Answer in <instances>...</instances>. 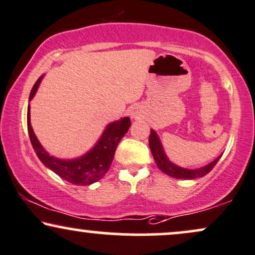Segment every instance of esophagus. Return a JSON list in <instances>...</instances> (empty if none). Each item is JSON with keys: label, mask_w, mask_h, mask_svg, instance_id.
I'll return each mask as SVG.
<instances>
[{"label": "esophagus", "mask_w": 255, "mask_h": 255, "mask_svg": "<svg viewBox=\"0 0 255 255\" xmlns=\"http://www.w3.org/2000/svg\"><path fill=\"white\" fill-rule=\"evenodd\" d=\"M130 116H131V118H133V119H139L141 115H140L139 110H136L135 108H134V109L130 112Z\"/></svg>", "instance_id": "34e87169"}]
</instances>
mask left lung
<instances>
[{
  "label": "left lung",
  "mask_w": 255,
  "mask_h": 255,
  "mask_svg": "<svg viewBox=\"0 0 255 255\" xmlns=\"http://www.w3.org/2000/svg\"><path fill=\"white\" fill-rule=\"evenodd\" d=\"M148 143H149V148H151V152L153 154V158H154L155 160V164H157V166L160 168L165 174H167V176L173 177V178H178V179H196V178L203 177L213 170L214 166L216 165V162L219 161L221 158L220 155V157H217L215 160L211 161L210 164L205 165L203 167L190 170V168H184V167L178 166V165L173 164V162L166 157V154H165L164 152V148H162L160 139H159L158 134L153 129H151V134H149Z\"/></svg>",
  "instance_id": "1"
}]
</instances>
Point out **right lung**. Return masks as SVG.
<instances>
[{
	"mask_svg": "<svg viewBox=\"0 0 255 255\" xmlns=\"http://www.w3.org/2000/svg\"><path fill=\"white\" fill-rule=\"evenodd\" d=\"M42 77L44 76H41L35 82L34 87L32 88L29 101L34 97ZM29 109L30 107L28 104L27 127H28L30 142H32L33 148H34L40 161L46 167L57 173L58 176L65 179L66 182L75 184V185H90V184L100 180L104 174L108 172L113 159H114L116 147L130 127L129 118H124L112 122L107 126L96 145L84 155L76 159H58L48 154L44 147L41 146V143L39 142V140L36 139L32 125H30Z\"/></svg>",
	"mask_w": 255,
	"mask_h": 255,
	"instance_id": "right-lung-1",
	"label": "right lung"
}]
</instances>
